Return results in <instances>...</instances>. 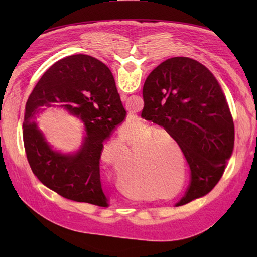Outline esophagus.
<instances>
[{"label": "esophagus", "instance_id": "1", "mask_svg": "<svg viewBox=\"0 0 257 257\" xmlns=\"http://www.w3.org/2000/svg\"><path fill=\"white\" fill-rule=\"evenodd\" d=\"M126 98H127V96H126L125 94H121V99H122V102H125Z\"/></svg>", "mask_w": 257, "mask_h": 257}]
</instances>
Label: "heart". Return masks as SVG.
<instances>
[{"label":"heart","instance_id":"b5f03b06","mask_svg":"<svg viewBox=\"0 0 257 257\" xmlns=\"http://www.w3.org/2000/svg\"><path fill=\"white\" fill-rule=\"evenodd\" d=\"M159 130L150 124L139 122L133 126L123 127L121 138L113 139L109 146L103 150L100 154V161L108 163L111 151L123 153L133 151V154L127 157L122 164L115 165L119 168L118 183L120 189L134 199L143 198L142 185L145 190V197H162L163 193H169L176 189L179 179V155L180 147L176 139L167 133L158 134ZM173 144L175 151L169 145ZM181 164L184 165L185 159L180 154Z\"/></svg>","mask_w":257,"mask_h":257}]
</instances>
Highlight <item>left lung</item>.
I'll list each match as a JSON object with an SVG mask.
<instances>
[{
    "mask_svg": "<svg viewBox=\"0 0 257 257\" xmlns=\"http://www.w3.org/2000/svg\"><path fill=\"white\" fill-rule=\"evenodd\" d=\"M142 116L165 128L188 161L191 182L177 206L211 191L226 167L235 142L234 121L219 82L186 57L170 58L147 77Z\"/></svg>",
    "mask_w": 257,
    "mask_h": 257,
    "instance_id": "left-lung-1",
    "label": "left lung"
}]
</instances>
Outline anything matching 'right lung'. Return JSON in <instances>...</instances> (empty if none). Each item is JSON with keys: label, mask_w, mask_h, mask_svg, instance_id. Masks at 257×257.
I'll return each mask as SVG.
<instances>
[{"label": "right lung", "mask_w": 257, "mask_h": 257, "mask_svg": "<svg viewBox=\"0 0 257 257\" xmlns=\"http://www.w3.org/2000/svg\"><path fill=\"white\" fill-rule=\"evenodd\" d=\"M58 106L79 117L85 135L73 154L54 151L35 121L36 113ZM114 78L103 62L75 54L56 62L44 73L26 105L23 144L33 174L62 197L108 207L100 183L103 143L125 118Z\"/></svg>", "instance_id": "1"}]
</instances>
